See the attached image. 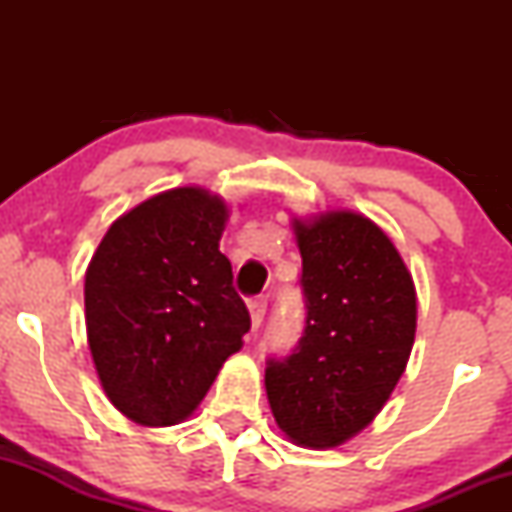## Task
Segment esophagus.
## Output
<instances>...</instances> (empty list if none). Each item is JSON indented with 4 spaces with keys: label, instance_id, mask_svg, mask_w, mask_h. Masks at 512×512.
Wrapping results in <instances>:
<instances>
[{
    "label": "esophagus",
    "instance_id": "34e87169",
    "mask_svg": "<svg viewBox=\"0 0 512 512\" xmlns=\"http://www.w3.org/2000/svg\"><path fill=\"white\" fill-rule=\"evenodd\" d=\"M248 308H250V320H252V330H257V327H260V325H262L264 315H267V298H250Z\"/></svg>",
    "mask_w": 512,
    "mask_h": 512
}]
</instances>
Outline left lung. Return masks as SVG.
<instances>
[{
	"label": "left lung",
	"instance_id": "8db88e82",
	"mask_svg": "<svg viewBox=\"0 0 512 512\" xmlns=\"http://www.w3.org/2000/svg\"><path fill=\"white\" fill-rule=\"evenodd\" d=\"M293 226L308 313L296 349L267 361L264 387L286 436L334 448L375 419L402 378L416 291L395 245L366 216L332 211Z\"/></svg>",
	"mask_w": 512,
	"mask_h": 512
}]
</instances>
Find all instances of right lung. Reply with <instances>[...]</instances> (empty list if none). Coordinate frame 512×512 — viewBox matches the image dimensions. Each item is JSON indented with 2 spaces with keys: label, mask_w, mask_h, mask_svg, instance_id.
<instances>
[{
  "label": "right lung",
  "mask_w": 512,
  "mask_h": 512,
  "mask_svg": "<svg viewBox=\"0 0 512 512\" xmlns=\"http://www.w3.org/2000/svg\"><path fill=\"white\" fill-rule=\"evenodd\" d=\"M228 209L197 187L120 216L86 269V332L98 378L122 414L173 426L202 402L250 313L219 250Z\"/></svg>",
  "instance_id": "obj_1"
}]
</instances>
